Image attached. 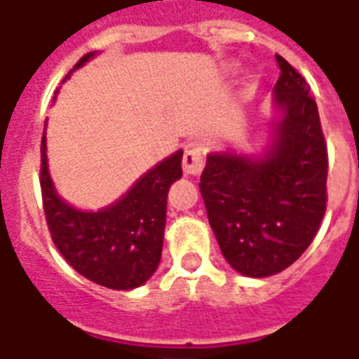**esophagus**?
Here are the masks:
<instances>
[{"mask_svg": "<svg viewBox=\"0 0 359 359\" xmlns=\"http://www.w3.org/2000/svg\"><path fill=\"white\" fill-rule=\"evenodd\" d=\"M203 163H205V158H203L200 146H188L184 150V156H182V171H184V175H188V177L200 175L201 169H203Z\"/></svg>", "mask_w": 359, "mask_h": 359, "instance_id": "1", "label": "esophagus"}]
</instances>
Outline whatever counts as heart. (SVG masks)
I'll list each match as a JSON object with an SVG mask.
<instances>
[{
  "instance_id": "b5f03b06",
  "label": "heart",
  "mask_w": 359,
  "mask_h": 359,
  "mask_svg": "<svg viewBox=\"0 0 359 359\" xmlns=\"http://www.w3.org/2000/svg\"><path fill=\"white\" fill-rule=\"evenodd\" d=\"M238 62H236V60H228V62H224V65H222V72H224V74H226V76H232V74H236V72H238Z\"/></svg>"
}]
</instances>
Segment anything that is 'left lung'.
Returning <instances> with one entry per match:
<instances>
[{
	"instance_id": "8db88e82",
	"label": "left lung",
	"mask_w": 359,
	"mask_h": 359,
	"mask_svg": "<svg viewBox=\"0 0 359 359\" xmlns=\"http://www.w3.org/2000/svg\"><path fill=\"white\" fill-rule=\"evenodd\" d=\"M272 119L262 150L207 154L201 198L228 264L247 278L291 266L325 213L327 146L306 79L280 55Z\"/></svg>"
}]
</instances>
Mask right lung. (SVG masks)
Instances as JSON below:
<instances>
[{
  "instance_id": "add662e5",
  "label": "right lung",
  "mask_w": 359,
  "mask_h": 359,
  "mask_svg": "<svg viewBox=\"0 0 359 359\" xmlns=\"http://www.w3.org/2000/svg\"><path fill=\"white\" fill-rule=\"evenodd\" d=\"M97 55V51L85 55L66 79ZM45 135L47 133L43 131L41 194L47 224L60 255L76 272L102 287L129 291L144 285L161 261L167 192L172 182L182 177V150L148 169L110 205L79 209L62 200L55 188L49 172Z\"/></svg>"
}]
</instances>
